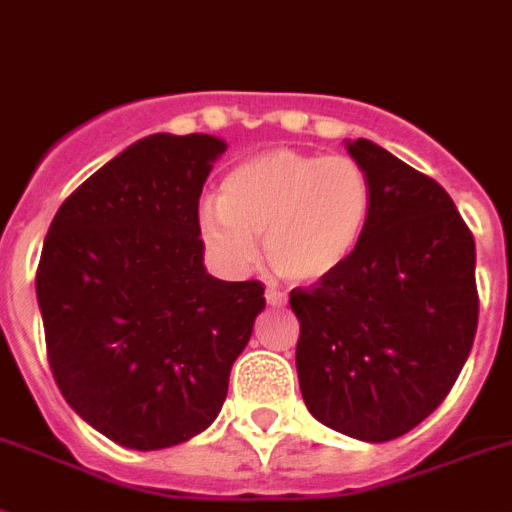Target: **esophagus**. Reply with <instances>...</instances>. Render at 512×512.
<instances>
[{"label":"esophagus","instance_id":"1","mask_svg":"<svg viewBox=\"0 0 512 512\" xmlns=\"http://www.w3.org/2000/svg\"><path fill=\"white\" fill-rule=\"evenodd\" d=\"M264 298H266V303H269V306H285L287 303V295L282 293V290H277V287H266V293H264Z\"/></svg>","mask_w":512,"mask_h":512}]
</instances>
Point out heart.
<instances>
[{
	"label": "heart",
	"instance_id": "1",
	"mask_svg": "<svg viewBox=\"0 0 512 512\" xmlns=\"http://www.w3.org/2000/svg\"><path fill=\"white\" fill-rule=\"evenodd\" d=\"M374 209L369 172L353 156L272 149L240 162L219 185V201L198 209V238L227 274L259 259L274 274L314 285L342 269L361 246Z\"/></svg>",
	"mask_w": 512,
	"mask_h": 512
}]
</instances>
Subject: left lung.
<instances>
[{"instance_id":"1","label":"left lung","mask_w":512,"mask_h":512,"mask_svg":"<svg viewBox=\"0 0 512 512\" xmlns=\"http://www.w3.org/2000/svg\"><path fill=\"white\" fill-rule=\"evenodd\" d=\"M374 209L348 264L295 287V369L316 421L363 442L411 432L458 379L479 322L476 243L432 177L358 138Z\"/></svg>"}]
</instances>
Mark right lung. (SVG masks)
I'll return each instance as SVG.
<instances>
[{
	"instance_id": "1",
	"label": "right lung",
	"mask_w": 512,
	"mask_h": 512,
	"mask_svg": "<svg viewBox=\"0 0 512 512\" xmlns=\"http://www.w3.org/2000/svg\"><path fill=\"white\" fill-rule=\"evenodd\" d=\"M227 143L154 133L59 206L36 272L46 353L75 413L130 450L209 429L264 311L261 282L204 266L198 198Z\"/></svg>"
}]
</instances>
